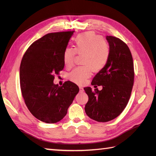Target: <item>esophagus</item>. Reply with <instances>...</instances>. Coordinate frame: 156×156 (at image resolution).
<instances>
[{"label": "esophagus", "instance_id": "obj_1", "mask_svg": "<svg viewBox=\"0 0 156 156\" xmlns=\"http://www.w3.org/2000/svg\"><path fill=\"white\" fill-rule=\"evenodd\" d=\"M79 88H80V91H83V87L82 86H79Z\"/></svg>", "mask_w": 156, "mask_h": 156}]
</instances>
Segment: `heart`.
I'll return each mask as SVG.
<instances>
[{
  "mask_svg": "<svg viewBox=\"0 0 156 156\" xmlns=\"http://www.w3.org/2000/svg\"><path fill=\"white\" fill-rule=\"evenodd\" d=\"M83 54L82 63L84 66L75 68L69 73V79L81 84L90 76L91 69L95 72L101 70L107 65L109 57L107 43L94 32L79 34L74 39V48L67 47L63 54V60L67 67L73 64L76 54Z\"/></svg>",
  "mask_w": 156,
  "mask_h": 156,
  "instance_id": "heart-1",
  "label": "heart"
}]
</instances>
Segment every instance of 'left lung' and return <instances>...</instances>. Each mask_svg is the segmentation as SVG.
Segmentation results:
<instances>
[{
    "label": "left lung",
    "instance_id": "obj_1",
    "mask_svg": "<svg viewBox=\"0 0 156 156\" xmlns=\"http://www.w3.org/2000/svg\"><path fill=\"white\" fill-rule=\"evenodd\" d=\"M106 39L109 44V60L91 82L92 85H101L102 90L84 88L89 97L84 107L86 114L101 122L114 119L122 112L134 80L133 58L128 46L114 36H107Z\"/></svg>",
    "mask_w": 156,
    "mask_h": 156
}]
</instances>
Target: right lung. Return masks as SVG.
I'll return each mask as SVG.
<instances>
[{"label": "right lung", "instance_id": "1", "mask_svg": "<svg viewBox=\"0 0 156 156\" xmlns=\"http://www.w3.org/2000/svg\"><path fill=\"white\" fill-rule=\"evenodd\" d=\"M73 31L50 33L31 44L20 66V85L26 106L37 119L56 123L67 113L79 91L77 84L67 81L54 84V75L65 66L63 54Z\"/></svg>", "mask_w": 156, "mask_h": 156}]
</instances>
